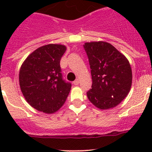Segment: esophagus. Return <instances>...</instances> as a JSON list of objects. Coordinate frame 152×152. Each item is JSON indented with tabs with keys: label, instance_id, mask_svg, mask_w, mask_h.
I'll list each match as a JSON object with an SVG mask.
<instances>
[{
	"label": "esophagus",
	"instance_id": "1",
	"mask_svg": "<svg viewBox=\"0 0 152 152\" xmlns=\"http://www.w3.org/2000/svg\"><path fill=\"white\" fill-rule=\"evenodd\" d=\"M79 82H80V80H79L78 79H77V80H75V81H74L73 84H75V85H78V84H79Z\"/></svg>",
	"mask_w": 152,
	"mask_h": 152
}]
</instances>
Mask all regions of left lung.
Returning <instances> with one entry per match:
<instances>
[{
  "instance_id": "left-lung-1",
  "label": "left lung",
  "mask_w": 152,
  "mask_h": 152,
  "mask_svg": "<svg viewBox=\"0 0 152 152\" xmlns=\"http://www.w3.org/2000/svg\"><path fill=\"white\" fill-rule=\"evenodd\" d=\"M92 76L91 89L87 92L90 101L100 110L119 105L128 95L132 74L126 56L106 42L84 45Z\"/></svg>"
}]
</instances>
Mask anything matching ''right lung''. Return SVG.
<instances>
[{
	"mask_svg": "<svg viewBox=\"0 0 152 152\" xmlns=\"http://www.w3.org/2000/svg\"><path fill=\"white\" fill-rule=\"evenodd\" d=\"M66 46L49 44L36 49L21 65L19 81L27 103L39 111L53 113L63 106L72 84L63 80L60 61Z\"/></svg>",
	"mask_w": 152,
	"mask_h": 152,
	"instance_id": "right-lung-1",
	"label": "right lung"
}]
</instances>
